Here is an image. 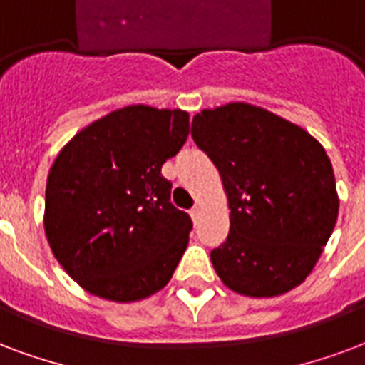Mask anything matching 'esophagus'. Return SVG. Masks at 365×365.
I'll return each instance as SVG.
<instances>
[{"mask_svg": "<svg viewBox=\"0 0 365 365\" xmlns=\"http://www.w3.org/2000/svg\"><path fill=\"white\" fill-rule=\"evenodd\" d=\"M190 217H192L194 223L198 221V217H200V207H198V205H196V207H192V210H190Z\"/></svg>", "mask_w": 365, "mask_h": 365, "instance_id": "34e87169", "label": "esophagus"}]
</instances>
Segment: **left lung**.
<instances>
[{"mask_svg": "<svg viewBox=\"0 0 365 365\" xmlns=\"http://www.w3.org/2000/svg\"><path fill=\"white\" fill-rule=\"evenodd\" d=\"M192 138L217 167L229 198V237L212 250L219 279L254 298L298 287L339 215L335 173L322 144L242 101L194 115Z\"/></svg>", "mask_w": 365, "mask_h": 365, "instance_id": "obj_1", "label": "left lung"}]
</instances>
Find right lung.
<instances>
[{
    "mask_svg": "<svg viewBox=\"0 0 365 365\" xmlns=\"http://www.w3.org/2000/svg\"><path fill=\"white\" fill-rule=\"evenodd\" d=\"M180 109L128 106L63 148L49 169L43 227L63 269L96 297L134 302L169 283L192 221L161 165L188 138Z\"/></svg>",
    "mask_w": 365,
    "mask_h": 365,
    "instance_id": "right-lung-1",
    "label": "right lung"
}]
</instances>
